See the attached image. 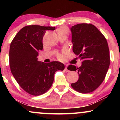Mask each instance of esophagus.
Returning a JSON list of instances; mask_svg holds the SVG:
<instances>
[{"instance_id":"1","label":"esophagus","mask_w":120,"mask_h":120,"mask_svg":"<svg viewBox=\"0 0 120 120\" xmlns=\"http://www.w3.org/2000/svg\"><path fill=\"white\" fill-rule=\"evenodd\" d=\"M65 71H69V70L68 69H67V65H66V67H65Z\"/></svg>"}]
</instances>
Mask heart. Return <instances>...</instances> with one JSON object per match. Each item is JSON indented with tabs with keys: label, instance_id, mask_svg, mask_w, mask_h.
Returning a JSON list of instances; mask_svg holds the SVG:
<instances>
[{
	"label": "heart",
	"instance_id": "1",
	"mask_svg": "<svg viewBox=\"0 0 120 120\" xmlns=\"http://www.w3.org/2000/svg\"><path fill=\"white\" fill-rule=\"evenodd\" d=\"M58 33H67L68 34V29L66 27H61L58 30ZM63 53H65V51H64ZM56 56H57V59L60 60H63L65 59V55L63 54H61L60 53H56Z\"/></svg>",
	"mask_w": 120,
	"mask_h": 120
}]
</instances>
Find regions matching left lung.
Segmentation results:
<instances>
[{"instance_id": "8db88e82", "label": "left lung", "mask_w": 120, "mask_h": 120, "mask_svg": "<svg viewBox=\"0 0 120 120\" xmlns=\"http://www.w3.org/2000/svg\"><path fill=\"white\" fill-rule=\"evenodd\" d=\"M73 51L82 61L79 68L69 65L68 69L77 71L78 80L71 86L79 93H91L101 85L110 64L107 40L96 27L90 24H79L71 28Z\"/></svg>"}]
</instances>
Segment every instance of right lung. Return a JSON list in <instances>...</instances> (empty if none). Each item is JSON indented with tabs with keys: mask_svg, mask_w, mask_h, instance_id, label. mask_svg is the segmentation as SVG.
<instances>
[{
	"mask_svg": "<svg viewBox=\"0 0 120 120\" xmlns=\"http://www.w3.org/2000/svg\"><path fill=\"white\" fill-rule=\"evenodd\" d=\"M55 27L29 25L22 28L12 40L9 49V66L15 79L23 90L38 96L49 90L55 73L63 71L59 61L45 63L38 61V52L43 49V37L46 30Z\"/></svg>",
	"mask_w": 120,
	"mask_h": 120,
	"instance_id": "right-lung-1",
	"label": "right lung"
}]
</instances>
